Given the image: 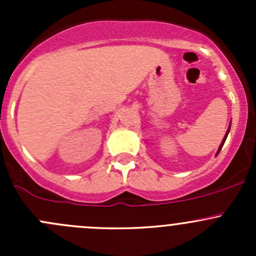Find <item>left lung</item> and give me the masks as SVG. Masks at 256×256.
I'll list each match as a JSON object with an SVG mask.
<instances>
[{"label": "left lung", "instance_id": "1", "mask_svg": "<svg viewBox=\"0 0 256 256\" xmlns=\"http://www.w3.org/2000/svg\"><path fill=\"white\" fill-rule=\"evenodd\" d=\"M229 130H230V125H229V128H228V131H226V136H224L223 141H222V144H220V146H219V150H218V152H216V154H219V151H220V150H222V147H223V144H224V142H226V136H228V134H229Z\"/></svg>", "mask_w": 256, "mask_h": 256}]
</instances>
